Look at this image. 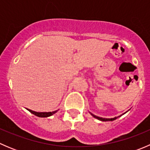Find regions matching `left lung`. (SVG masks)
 Instances as JSON below:
<instances>
[{
    "mask_svg": "<svg viewBox=\"0 0 150 150\" xmlns=\"http://www.w3.org/2000/svg\"><path fill=\"white\" fill-rule=\"evenodd\" d=\"M91 115L93 116V117H95V118L98 119V120H102V121H112V120L117 119V117H114V118H103V117H98V116L94 115H93V114H91ZM119 117H120V116H119Z\"/></svg>",
    "mask_w": 150,
    "mask_h": 150,
    "instance_id": "8db88e82",
    "label": "left lung"
}]
</instances>
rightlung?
<instances>
[{
  "label": "right lung",
  "instance_id": "right-lung-1",
  "mask_svg": "<svg viewBox=\"0 0 150 150\" xmlns=\"http://www.w3.org/2000/svg\"><path fill=\"white\" fill-rule=\"evenodd\" d=\"M29 111L31 113H33V115H35L38 116V117H49V116L51 115H53L54 114V113H56L57 112V110H56V111H54V112H35V111H33V110H29L28 109Z\"/></svg>",
  "mask_w": 150,
  "mask_h": 150
}]
</instances>
